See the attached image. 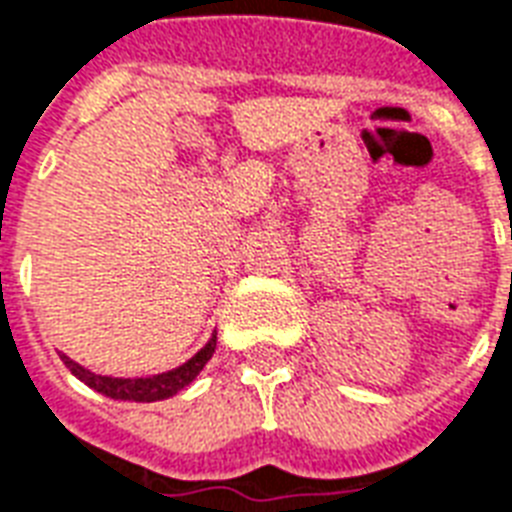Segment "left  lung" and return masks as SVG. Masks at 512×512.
Masks as SVG:
<instances>
[{"label": "left lung", "instance_id": "1", "mask_svg": "<svg viewBox=\"0 0 512 512\" xmlns=\"http://www.w3.org/2000/svg\"><path fill=\"white\" fill-rule=\"evenodd\" d=\"M510 239H512V230H510Z\"/></svg>", "mask_w": 512, "mask_h": 512}]
</instances>
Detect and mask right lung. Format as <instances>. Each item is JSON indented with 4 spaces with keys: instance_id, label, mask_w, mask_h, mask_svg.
I'll return each mask as SVG.
<instances>
[{
    "instance_id": "right-lung-1",
    "label": "right lung",
    "mask_w": 512,
    "mask_h": 512,
    "mask_svg": "<svg viewBox=\"0 0 512 512\" xmlns=\"http://www.w3.org/2000/svg\"><path fill=\"white\" fill-rule=\"evenodd\" d=\"M214 349H217V333H212L209 343L204 349L195 351L193 357L179 365L174 370H166V373H158V376L150 378H112V376H99V373H91L85 370L83 365H77L74 360H69L66 354H61V360L74 376L80 378L83 384H88L91 389L101 392L104 397H112V400H131V403H155V400H166V397H174L179 389H185L190 381H195V376L204 370V365L212 360Z\"/></svg>"
}]
</instances>
